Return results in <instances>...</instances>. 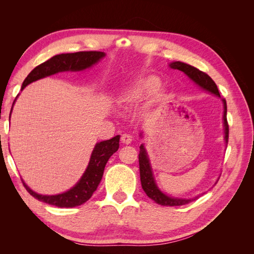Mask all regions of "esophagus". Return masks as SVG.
I'll return each instance as SVG.
<instances>
[{
	"label": "esophagus",
	"instance_id": "1",
	"mask_svg": "<svg viewBox=\"0 0 254 254\" xmlns=\"http://www.w3.org/2000/svg\"><path fill=\"white\" fill-rule=\"evenodd\" d=\"M121 141H122V143H124V144H130L132 141V137H131V135L128 134V133H124V134H122V136H121Z\"/></svg>",
	"mask_w": 254,
	"mask_h": 254
}]
</instances>
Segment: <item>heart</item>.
Listing matches in <instances>:
<instances>
[{"mask_svg": "<svg viewBox=\"0 0 254 254\" xmlns=\"http://www.w3.org/2000/svg\"><path fill=\"white\" fill-rule=\"evenodd\" d=\"M160 79L155 75H144L135 78L121 93V101L130 105L140 102L151 95L152 102L157 103L163 98V92L160 88Z\"/></svg>", "mask_w": 254, "mask_h": 254, "instance_id": "heart-1", "label": "heart"}]
</instances>
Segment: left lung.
I'll list each match as a JSON object with an SVG mask.
<instances>
[{"instance_id":"obj_1","label":"left lung","mask_w":254,"mask_h":254,"mask_svg":"<svg viewBox=\"0 0 254 254\" xmlns=\"http://www.w3.org/2000/svg\"><path fill=\"white\" fill-rule=\"evenodd\" d=\"M170 66L174 70H179L183 72L186 75L189 76V78L193 80L199 87L202 88L203 90L210 92L212 94H215L216 96L220 97V94L218 92L216 83L210 77L209 75L205 74L204 72L198 70L195 66H191L190 64H187L181 61H175L172 63ZM222 103H224V130H225V141L228 144L229 139V125L227 121V103L226 99H221ZM139 164H140V176H141V184L144 191L146 193L150 199L153 201L157 202L161 205H168V206H175V205H183L188 204L189 202L195 200L197 198H191V199H184V198H175L167 196L164 193H162L157 187L155 178H153L151 166L149 163V159L147 156V152L142 144L140 146V153H139Z\"/></svg>"}]
</instances>
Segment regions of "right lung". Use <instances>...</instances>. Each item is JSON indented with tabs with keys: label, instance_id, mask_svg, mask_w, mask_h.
Segmentation results:
<instances>
[{
	"label": "right lung",
	"instance_id": "add662e5",
	"mask_svg": "<svg viewBox=\"0 0 254 254\" xmlns=\"http://www.w3.org/2000/svg\"><path fill=\"white\" fill-rule=\"evenodd\" d=\"M105 55L106 54L104 52L90 51L60 54V55L54 56L51 59L45 61V63L36 66L27 75V77L22 83L21 90L24 89L27 84L32 83L33 81L59 72L82 71L84 68H88L97 64L99 60L105 57ZM14 102H16V99H14ZM119 146L120 135H115L110 140L97 143L93 151H92L87 170L83 173L80 180L75 184V187H73L67 191H64L63 194L52 196L40 195L30 190L24 183V181L22 180L23 186H24V188L30 195L38 199L39 201H43L45 203L58 207H74L80 205L88 201L96 190L99 182H101L103 178L105 166L107 162H108L109 158L115 151H118Z\"/></svg>",
	"mask_w": 254,
	"mask_h": 254
}]
</instances>
